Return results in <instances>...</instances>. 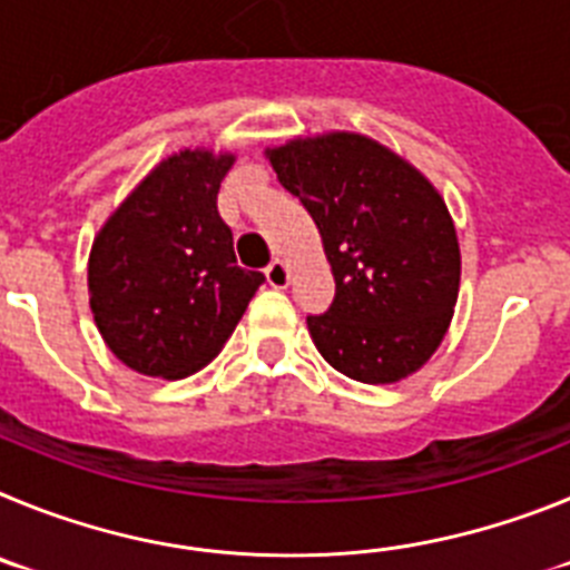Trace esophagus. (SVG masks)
Returning <instances> with one entry per match:
<instances>
[{
	"instance_id": "1",
	"label": "esophagus",
	"mask_w": 570,
	"mask_h": 570,
	"mask_svg": "<svg viewBox=\"0 0 570 570\" xmlns=\"http://www.w3.org/2000/svg\"><path fill=\"white\" fill-rule=\"evenodd\" d=\"M265 279H268L271 288H288V282H291L288 265H285L282 259H274L268 268H265Z\"/></svg>"
}]
</instances>
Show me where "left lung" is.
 Here are the masks:
<instances>
[{
	"mask_svg": "<svg viewBox=\"0 0 570 570\" xmlns=\"http://www.w3.org/2000/svg\"><path fill=\"white\" fill-rule=\"evenodd\" d=\"M265 156L316 223L336 282L331 308L308 316L316 351L367 385L416 374L460 296V239L440 190L354 130L294 136Z\"/></svg>",
	"mask_w": 570,
	"mask_h": 570,
	"instance_id": "1",
	"label": "left lung"
}]
</instances>
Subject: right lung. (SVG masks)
Wrapping results in <instances>:
<instances>
[{
  "label": "right lung",
  "instance_id": "obj_1",
  "mask_svg": "<svg viewBox=\"0 0 570 570\" xmlns=\"http://www.w3.org/2000/svg\"><path fill=\"white\" fill-rule=\"evenodd\" d=\"M230 150L183 148L148 170L94 236L90 314L130 371L183 380L208 365L265 276L236 265L216 210Z\"/></svg>",
  "mask_w": 570,
  "mask_h": 570
}]
</instances>
